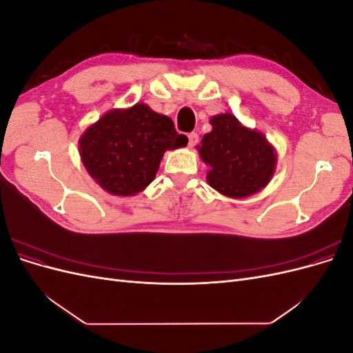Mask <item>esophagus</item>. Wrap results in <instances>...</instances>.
Wrapping results in <instances>:
<instances>
[{
    "label": "esophagus",
    "mask_w": 353,
    "mask_h": 353,
    "mask_svg": "<svg viewBox=\"0 0 353 353\" xmlns=\"http://www.w3.org/2000/svg\"><path fill=\"white\" fill-rule=\"evenodd\" d=\"M199 141V135L196 132L188 134V147H194Z\"/></svg>",
    "instance_id": "1"
}]
</instances>
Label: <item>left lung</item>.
I'll return each instance as SVG.
<instances>
[{
	"label": "left lung",
	"mask_w": 353,
	"mask_h": 353,
	"mask_svg": "<svg viewBox=\"0 0 353 353\" xmlns=\"http://www.w3.org/2000/svg\"><path fill=\"white\" fill-rule=\"evenodd\" d=\"M210 125L212 131L196 147L209 166V185L231 199L253 196L268 185L279 157L266 137L231 113L212 116Z\"/></svg>",
	"instance_id": "8db88e82"
}]
</instances>
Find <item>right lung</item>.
<instances>
[{
    "label": "right lung",
    "mask_w": 353,
    "mask_h": 353,
    "mask_svg": "<svg viewBox=\"0 0 353 353\" xmlns=\"http://www.w3.org/2000/svg\"><path fill=\"white\" fill-rule=\"evenodd\" d=\"M170 117L144 103L112 109L79 137V156L90 176L112 196L141 193L156 178L166 150L185 147Z\"/></svg>",
    "instance_id": "obj_1"
}]
</instances>
